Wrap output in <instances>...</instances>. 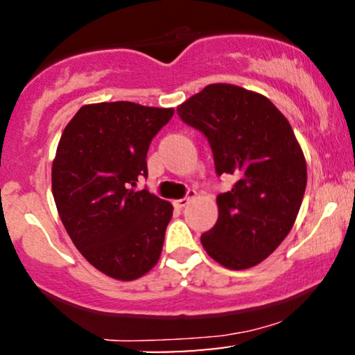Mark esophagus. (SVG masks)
Instances as JSON below:
<instances>
[{
    "label": "esophagus",
    "mask_w": 355,
    "mask_h": 355,
    "mask_svg": "<svg viewBox=\"0 0 355 355\" xmlns=\"http://www.w3.org/2000/svg\"><path fill=\"white\" fill-rule=\"evenodd\" d=\"M195 195H197V191L195 190H189L187 191V195L183 198H178V200L173 202V205L177 207V209H183L185 205H189V202L191 200V198H195Z\"/></svg>",
    "instance_id": "34e87169"
}]
</instances>
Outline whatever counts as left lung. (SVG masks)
I'll return each instance as SVG.
<instances>
[{
	"instance_id": "1",
	"label": "left lung",
	"mask_w": 355,
	"mask_h": 355,
	"mask_svg": "<svg viewBox=\"0 0 355 355\" xmlns=\"http://www.w3.org/2000/svg\"><path fill=\"white\" fill-rule=\"evenodd\" d=\"M177 113L209 140L217 175L235 178L217 197L203 248L232 270L257 266L287 237L304 198L307 165L294 130L266 96L227 83L209 85Z\"/></svg>"
}]
</instances>
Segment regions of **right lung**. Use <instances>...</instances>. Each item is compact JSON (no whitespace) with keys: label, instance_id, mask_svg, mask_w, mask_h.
Listing matches in <instances>:
<instances>
[{"label":"right lung","instance_id":"add662e5","mask_svg":"<svg viewBox=\"0 0 355 355\" xmlns=\"http://www.w3.org/2000/svg\"><path fill=\"white\" fill-rule=\"evenodd\" d=\"M173 108L132 101L81 107L60 138L51 189L64 229L81 255L118 280L152 270L173 207L148 190L146 152Z\"/></svg>","mask_w":355,"mask_h":355}]
</instances>
